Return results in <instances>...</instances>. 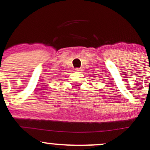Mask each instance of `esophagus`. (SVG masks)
Segmentation results:
<instances>
[{
  "instance_id": "obj_1",
  "label": "esophagus",
  "mask_w": 150,
  "mask_h": 150,
  "mask_svg": "<svg viewBox=\"0 0 150 150\" xmlns=\"http://www.w3.org/2000/svg\"><path fill=\"white\" fill-rule=\"evenodd\" d=\"M75 71L77 72V73H81L82 71H83V70L82 68H75Z\"/></svg>"
}]
</instances>
